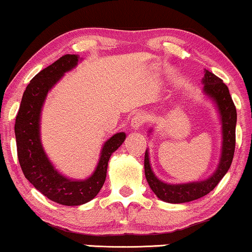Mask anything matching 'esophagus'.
I'll return each instance as SVG.
<instances>
[{
    "label": "esophagus",
    "instance_id": "esophagus-1",
    "mask_svg": "<svg viewBox=\"0 0 252 252\" xmlns=\"http://www.w3.org/2000/svg\"><path fill=\"white\" fill-rule=\"evenodd\" d=\"M145 123V117L142 114H135L131 120V127L133 129H140V127L144 125Z\"/></svg>",
    "mask_w": 252,
    "mask_h": 252
}]
</instances>
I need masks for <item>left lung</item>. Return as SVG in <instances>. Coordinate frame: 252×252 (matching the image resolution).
<instances>
[{
    "instance_id": "1",
    "label": "left lung",
    "mask_w": 252,
    "mask_h": 252,
    "mask_svg": "<svg viewBox=\"0 0 252 252\" xmlns=\"http://www.w3.org/2000/svg\"><path fill=\"white\" fill-rule=\"evenodd\" d=\"M203 84V94L209 98L217 108L220 114L222 131L221 157L215 172L210 178L202 181H195L189 183H179L172 185L166 183L155 175L151 167L150 154L148 150L145 153V175L148 185L154 194L160 200L168 203H186L197 198L203 197L209 194L214 188L219 185L229 168H230L232 158L235 152L236 142V123H237V113L232 101L228 86L223 83L222 79L216 77L210 71L204 70V77L202 78ZM152 132V129H151Z\"/></svg>"
}]
</instances>
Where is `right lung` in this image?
I'll list each match as a JSON object with an SVG mask.
<instances>
[{"mask_svg": "<svg viewBox=\"0 0 252 252\" xmlns=\"http://www.w3.org/2000/svg\"><path fill=\"white\" fill-rule=\"evenodd\" d=\"M82 61L78 55H65L31 79L23 93L15 121L17 157L22 172L37 190L63 206H80L97 196L106 179L111 155L125 141L124 132L112 135L102 146L94 172L85 180H74L61 174L46 155L40 140V114L46 95Z\"/></svg>", "mask_w": 252, "mask_h": 252, "instance_id": "obj_1", "label": "right lung"}]
</instances>
